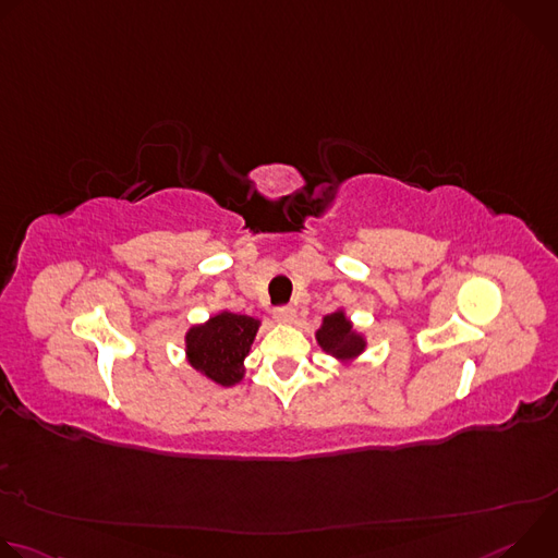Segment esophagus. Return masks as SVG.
Returning a JSON list of instances; mask_svg holds the SVG:
<instances>
[{
    "label": "esophagus",
    "instance_id": "1",
    "mask_svg": "<svg viewBox=\"0 0 558 558\" xmlns=\"http://www.w3.org/2000/svg\"><path fill=\"white\" fill-rule=\"evenodd\" d=\"M274 317L278 323H293L295 320V308L291 304H282V306H276L274 308Z\"/></svg>",
    "mask_w": 558,
    "mask_h": 558
}]
</instances>
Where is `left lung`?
Instances as JSON below:
<instances>
[{
  "label": "left lung",
  "mask_w": 558,
  "mask_h": 558,
  "mask_svg": "<svg viewBox=\"0 0 558 558\" xmlns=\"http://www.w3.org/2000/svg\"><path fill=\"white\" fill-rule=\"evenodd\" d=\"M315 338L327 353H333L340 360L355 357L364 349V340L353 331L351 323L347 320L342 311L327 315L323 320L320 331L315 333Z\"/></svg>",
  "instance_id": "left-lung-1"
}]
</instances>
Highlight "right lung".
I'll list each match as a JSON object with an SVG mask.
<instances>
[{
    "label": "right lung",
    "instance_id": "right-lung-1",
    "mask_svg": "<svg viewBox=\"0 0 558 558\" xmlns=\"http://www.w3.org/2000/svg\"><path fill=\"white\" fill-rule=\"evenodd\" d=\"M260 323L250 315L222 311L207 325L187 333V357L192 366L220 386L241 381L243 360L252 349Z\"/></svg>",
    "mask_w": 558,
    "mask_h": 558
}]
</instances>
